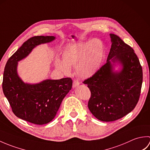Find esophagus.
<instances>
[{"mask_svg":"<svg viewBox=\"0 0 150 150\" xmlns=\"http://www.w3.org/2000/svg\"><path fill=\"white\" fill-rule=\"evenodd\" d=\"M79 82L78 80H74L73 81V88H75L76 87H77L79 85Z\"/></svg>","mask_w":150,"mask_h":150,"instance_id":"1","label":"esophagus"}]
</instances>
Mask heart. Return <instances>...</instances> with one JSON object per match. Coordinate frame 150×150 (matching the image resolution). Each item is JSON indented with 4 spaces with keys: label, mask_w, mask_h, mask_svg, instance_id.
Returning <instances> with one entry per match:
<instances>
[{
    "label": "heart",
    "mask_w": 150,
    "mask_h": 150,
    "mask_svg": "<svg viewBox=\"0 0 150 150\" xmlns=\"http://www.w3.org/2000/svg\"><path fill=\"white\" fill-rule=\"evenodd\" d=\"M104 56L103 43L93 39L67 46L62 51V60L56 59V68L64 73L70 72L69 67H75V72L83 79L91 77L100 69Z\"/></svg>",
    "instance_id": "b5f03b06"
}]
</instances>
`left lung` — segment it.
<instances>
[{"instance_id": "left-lung-1", "label": "left lung", "mask_w": 150, "mask_h": 150, "mask_svg": "<svg viewBox=\"0 0 150 150\" xmlns=\"http://www.w3.org/2000/svg\"><path fill=\"white\" fill-rule=\"evenodd\" d=\"M111 46L107 62L83 83L91 91L88 108L97 119L111 122L126 115L139 100L142 69L132 47L115 34H110ZM115 63L122 66L114 72Z\"/></svg>"}]
</instances>
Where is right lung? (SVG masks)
Instances as JSON below:
<instances>
[{
    "label": "right lung",
    "instance_id": "1",
    "mask_svg": "<svg viewBox=\"0 0 150 150\" xmlns=\"http://www.w3.org/2000/svg\"><path fill=\"white\" fill-rule=\"evenodd\" d=\"M54 36H35L26 40L6 63L3 75L2 90L12 111L17 117L38 125L52 121L63 98L71 90V78L47 79L40 83H24L17 73L18 62L35 47L55 40Z\"/></svg>",
    "mask_w": 150,
    "mask_h": 150
}]
</instances>
